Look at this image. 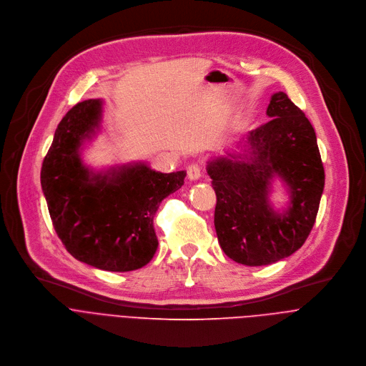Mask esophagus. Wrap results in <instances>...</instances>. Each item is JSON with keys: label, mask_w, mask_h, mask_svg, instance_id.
I'll use <instances>...</instances> for the list:
<instances>
[{"label": "esophagus", "mask_w": 366, "mask_h": 366, "mask_svg": "<svg viewBox=\"0 0 366 366\" xmlns=\"http://www.w3.org/2000/svg\"><path fill=\"white\" fill-rule=\"evenodd\" d=\"M187 174L189 181H197L201 177V168L198 165H189L187 169Z\"/></svg>", "instance_id": "34e87169"}]
</instances>
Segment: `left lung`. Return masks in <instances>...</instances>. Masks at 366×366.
Wrapping results in <instances>:
<instances>
[{
  "mask_svg": "<svg viewBox=\"0 0 366 366\" xmlns=\"http://www.w3.org/2000/svg\"><path fill=\"white\" fill-rule=\"evenodd\" d=\"M268 122L236 149L208 161L217 195L214 226L223 252L234 262L262 267L297 252L308 237L325 189L316 132L282 91L272 94ZM278 179L289 202L270 201Z\"/></svg>",
  "mask_w": 366,
  "mask_h": 366,
  "instance_id": "1",
  "label": "left lung"
}]
</instances>
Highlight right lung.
I'll return each instance as SVG.
<instances>
[{
  "mask_svg": "<svg viewBox=\"0 0 366 366\" xmlns=\"http://www.w3.org/2000/svg\"><path fill=\"white\" fill-rule=\"evenodd\" d=\"M102 99H85L58 124L40 182L54 227L81 262L110 272L147 265L158 249L153 217L184 185L185 171L162 174L144 162L94 169L82 152L101 132Z\"/></svg>",
  "mask_w": 366,
  "mask_h": 366,
  "instance_id": "right-lung-1",
  "label": "right lung"
}]
</instances>
